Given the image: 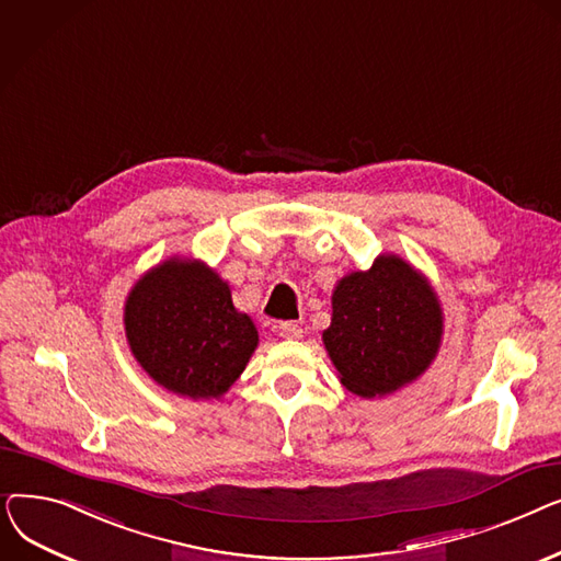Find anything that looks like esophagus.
<instances>
[{
    "mask_svg": "<svg viewBox=\"0 0 561 561\" xmlns=\"http://www.w3.org/2000/svg\"><path fill=\"white\" fill-rule=\"evenodd\" d=\"M275 332H277V336L290 339V341L302 339V328L296 325V322H279V325L275 328Z\"/></svg>",
    "mask_w": 561,
    "mask_h": 561,
    "instance_id": "34e87169",
    "label": "esophagus"
}]
</instances>
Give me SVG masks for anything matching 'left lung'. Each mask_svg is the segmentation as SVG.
Here are the masks:
<instances>
[{
	"mask_svg": "<svg viewBox=\"0 0 561 561\" xmlns=\"http://www.w3.org/2000/svg\"><path fill=\"white\" fill-rule=\"evenodd\" d=\"M440 334L444 311L430 282L398 254H379L336 284L322 343L347 391L381 398L430 368Z\"/></svg>",
	"mask_w": 561,
	"mask_h": 561,
	"instance_id": "1",
	"label": "left lung"
}]
</instances>
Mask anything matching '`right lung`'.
Returning <instances> with one entry per match:
<instances>
[{"mask_svg": "<svg viewBox=\"0 0 561 561\" xmlns=\"http://www.w3.org/2000/svg\"><path fill=\"white\" fill-rule=\"evenodd\" d=\"M125 332L140 368L159 387L191 400L227 393L259 345L254 322L233 307L227 282L180 256L134 284Z\"/></svg>", "mask_w": 561, "mask_h": 561, "instance_id": "add662e5", "label": "right lung"}]
</instances>
